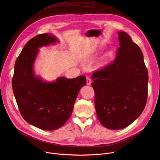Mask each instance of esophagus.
<instances>
[{
    "mask_svg": "<svg viewBox=\"0 0 160 160\" xmlns=\"http://www.w3.org/2000/svg\"><path fill=\"white\" fill-rule=\"evenodd\" d=\"M86 80H87V84L88 85H91V79L89 77L87 76L86 77Z\"/></svg>",
    "mask_w": 160,
    "mask_h": 160,
    "instance_id": "esophagus-1",
    "label": "esophagus"
}]
</instances>
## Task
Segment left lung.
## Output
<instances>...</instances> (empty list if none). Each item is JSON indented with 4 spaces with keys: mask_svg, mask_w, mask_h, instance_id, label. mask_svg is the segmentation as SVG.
<instances>
[{
    "mask_svg": "<svg viewBox=\"0 0 160 160\" xmlns=\"http://www.w3.org/2000/svg\"><path fill=\"white\" fill-rule=\"evenodd\" d=\"M118 34L116 58L92 77L97 118L112 130L133 122L143 111L148 95V75L142 52L126 32Z\"/></svg>",
    "mask_w": 160,
    "mask_h": 160,
    "instance_id": "left-lung-1",
    "label": "left lung"
}]
</instances>
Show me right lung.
<instances>
[{
    "mask_svg": "<svg viewBox=\"0 0 160 160\" xmlns=\"http://www.w3.org/2000/svg\"><path fill=\"white\" fill-rule=\"evenodd\" d=\"M58 42L55 36L48 34L30 39L16 60L12 79L13 91L24 119L46 131L57 129L67 122L79 92L86 85L85 76L58 77L53 82L36 76L34 64L39 48Z\"/></svg>",
    "mask_w": 160,
    "mask_h": 160,
    "instance_id": "obj_1",
    "label": "right lung"
}]
</instances>
